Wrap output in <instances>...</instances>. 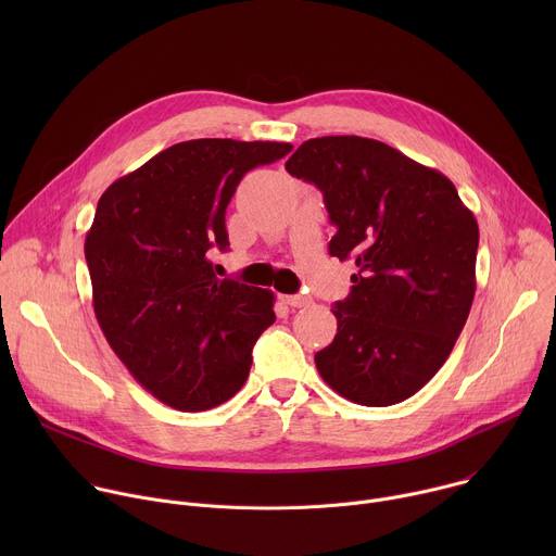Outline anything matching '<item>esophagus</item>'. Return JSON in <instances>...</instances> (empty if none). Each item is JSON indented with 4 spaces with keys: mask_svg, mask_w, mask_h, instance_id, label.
<instances>
[{
    "mask_svg": "<svg viewBox=\"0 0 556 556\" xmlns=\"http://www.w3.org/2000/svg\"><path fill=\"white\" fill-rule=\"evenodd\" d=\"M283 303H288L290 307H303V305L309 303V299L303 296V294H286V296H283Z\"/></svg>",
    "mask_w": 556,
    "mask_h": 556,
    "instance_id": "34e87169",
    "label": "esophagus"
}]
</instances>
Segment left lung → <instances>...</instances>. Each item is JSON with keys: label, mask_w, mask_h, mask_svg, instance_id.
Instances as JSON below:
<instances>
[{"label": "left lung", "mask_w": 556, "mask_h": 556, "mask_svg": "<svg viewBox=\"0 0 556 556\" xmlns=\"http://www.w3.org/2000/svg\"><path fill=\"white\" fill-rule=\"evenodd\" d=\"M286 169L321 189L337 226L330 255L358 268L348 299L334 303L337 337L314 354L316 369L356 405L412 399L468 319L478 219L444 174L380 140L309 138Z\"/></svg>", "instance_id": "obj_1"}]
</instances>
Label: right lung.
<instances>
[{"label":"right lung","mask_w":556,"mask_h":556,"mask_svg":"<svg viewBox=\"0 0 556 556\" xmlns=\"http://www.w3.org/2000/svg\"><path fill=\"white\" fill-rule=\"evenodd\" d=\"M290 142L198 138L155 153L101 195L86 235L99 326L129 374L180 412L213 409L240 391L253 345L275 324V294L217 279L226 206L251 169Z\"/></svg>","instance_id":"1"}]
</instances>
